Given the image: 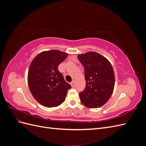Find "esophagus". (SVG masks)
Wrapping results in <instances>:
<instances>
[{"instance_id":"34e87169","label":"esophagus","mask_w":146,"mask_h":146,"mask_svg":"<svg viewBox=\"0 0 146 146\" xmlns=\"http://www.w3.org/2000/svg\"><path fill=\"white\" fill-rule=\"evenodd\" d=\"M70 85H71V86H72V87H74L75 86V85H76V83H75V81L74 80H73L71 83H70Z\"/></svg>"}]
</instances>
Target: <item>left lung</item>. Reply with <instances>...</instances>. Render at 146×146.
Wrapping results in <instances>:
<instances>
[{
    "label": "left lung",
    "mask_w": 146,
    "mask_h": 146,
    "mask_svg": "<svg viewBox=\"0 0 146 146\" xmlns=\"http://www.w3.org/2000/svg\"><path fill=\"white\" fill-rule=\"evenodd\" d=\"M85 69L86 86L79 93L85 107L99 108L107 102L114 90L115 77L111 64L99 54L89 52L78 55Z\"/></svg>",
    "instance_id": "8db88e82"
}]
</instances>
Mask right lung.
I'll return each mask as SVG.
<instances>
[{
    "label": "right lung",
    "mask_w": 146,
    "mask_h": 146,
    "mask_svg": "<svg viewBox=\"0 0 146 146\" xmlns=\"http://www.w3.org/2000/svg\"><path fill=\"white\" fill-rule=\"evenodd\" d=\"M68 55L58 50L44 51L35 56L30 65L29 88L35 100L44 107L61 105L71 88L58 69Z\"/></svg>",
    "instance_id": "add662e5"
}]
</instances>
